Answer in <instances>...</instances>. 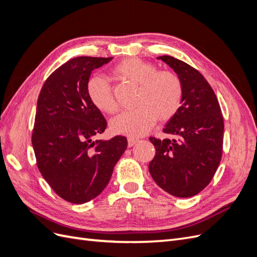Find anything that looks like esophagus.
Wrapping results in <instances>:
<instances>
[{"mask_svg":"<svg viewBox=\"0 0 257 257\" xmlns=\"http://www.w3.org/2000/svg\"><path fill=\"white\" fill-rule=\"evenodd\" d=\"M127 142H128V146H130V147H133L134 145H136V144L139 142V138L131 136V137L127 138Z\"/></svg>","mask_w":257,"mask_h":257,"instance_id":"obj_1","label":"esophagus"}]
</instances>
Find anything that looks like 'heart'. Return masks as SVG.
Returning <instances> with one entry per match:
<instances>
[{"instance_id": "heart-1", "label": "heart", "mask_w": 257, "mask_h": 257, "mask_svg": "<svg viewBox=\"0 0 257 257\" xmlns=\"http://www.w3.org/2000/svg\"><path fill=\"white\" fill-rule=\"evenodd\" d=\"M121 79L137 84L135 109L124 111L111 121L116 134L139 136L149 132L158 120L174 116L181 107L183 85L178 75L170 71H157L154 65L139 59H126L113 68ZM88 96L98 110L118 111L111 85L103 76H93L87 85Z\"/></svg>"}]
</instances>
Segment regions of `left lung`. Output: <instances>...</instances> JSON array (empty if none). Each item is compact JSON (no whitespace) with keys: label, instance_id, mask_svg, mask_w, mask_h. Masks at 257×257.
Listing matches in <instances>:
<instances>
[{"label":"left lung","instance_id":"1","mask_svg":"<svg viewBox=\"0 0 257 257\" xmlns=\"http://www.w3.org/2000/svg\"><path fill=\"white\" fill-rule=\"evenodd\" d=\"M158 59L180 78L183 99L163 130L173 138H149L155 147L149 172L155 183L170 195L191 197L206 188L220 165L224 134L221 107L197 69L170 56Z\"/></svg>","mask_w":257,"mask_h":257}]
</instances>
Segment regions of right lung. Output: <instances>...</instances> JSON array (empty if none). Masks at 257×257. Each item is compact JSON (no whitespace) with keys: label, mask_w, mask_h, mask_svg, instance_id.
<instances>
[{"label":"right lung","mask_w":257,"mask_h":257,"mask_svg":"<svg viewBox=\"0 0 257 257\" xmlns=\"http://www.w3.org/2000/svg\"><path fill=\"white\" fill-rule=\"evenodd\" d=\"M112 58L78 57L57 68L37 99L32 145L37 167L50 188L72 204L98 196L127 148V139H94L107 122L88 96L93 69Z\"/></svg>","instance_id":"right-lung-1"}]
</instances>
